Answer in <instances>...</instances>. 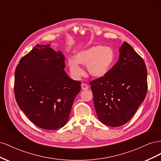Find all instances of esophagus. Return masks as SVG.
<instances>
[{
    "label": "esophagus",
    "instance_id": "obj_1",
    "mask_svg": "<svg viewBox=\"0 0 161 161\" xmlns=\"http://www.w3.org/2000/svg\"><path fill=\"white\" fill-rule=\"evenodd\" d=\"M81 88L82 90H87L89 89V86H87V85L84 84V83H82L81 84Z\"/></svg>",
    "mask_w": 161,
    "mask_h": 161
}]
</instances>
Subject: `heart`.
<instances>
[{
    "instance_id": "b5f03b06",
    "label": "heart",
    "mask_w": 161,
    "mask_h": 161,
    "mask_svg": "<svg viewBox=\"0 0 161 161\" xmlns=\"http://www.w3.org/2000/svg\"><path fill=\"white\" fill-rule=\"evenodd\" d=\"M115 61V54L110 47L103 46H95L77 53L76 60L70 59L69 65L72 74L76 77L81 76L83 70L80 64L87 66L89 75L95 78L105 76Z\"/></svg>"
}]
</instances>
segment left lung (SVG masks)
<instances>
[{
    "label": "left lung",
    "instance_id": "left-lung-1",
    "mask_svg": "<svg viewBox=\"0 0 161 161\" xmlns=\"http://www.w3.org/2000/svg\"><path fill=\"white\" fill-rule=\"evenodd\" d=\"M97 117L102 123L118 127L132 118L147 92L145 62L127 42L119 58L105 76L90 82Z\"/></svg>",
    "mask_w": 161,
    "mask_h": 161
}]
</instances>
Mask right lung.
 Returning <instances> with one entry per match:
<instances>
[{
  "label": "right lung",
  "instance_id": "add662e5",
  "mask_svg": "<svg viewBox=\"0 0 161 161\" xmlns=\"http://www.w3.org/2000/svg\"><path fill=\"white\" fill-rule=\"evenodd\" d=\"M64 60L62 53L53 50L50 44L36 45L16 67V101L31 122L40 128L63 127L80 91L81 82L70 79L64 71Z\"/></svg>",
  "mask_w": 161,
  "mask_h": 161
}]
</instances>
